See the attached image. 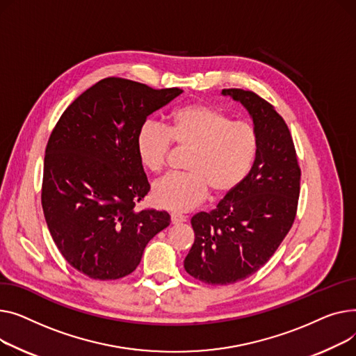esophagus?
Here are the masks:
<instances>
[{
	"label": "esophagus",
	"instance_id": "obj_1",
	"mask_svg": "<svg viewBox=\"0 0 356 356\" xmlns=\"http://www.w3.org/2000/svg\"><path fill=\"white\" fill-rule=\"evenodd\" d=\"M184 221H185V217H184V216L177 214V213L171 214V222H172V224H181V222H184Z\"/></svg>",
	"mask_w": 356,
	"mask_h": 356
}]
</instances>
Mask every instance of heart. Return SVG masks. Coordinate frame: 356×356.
Instances as JSON below:
<instances>
[{"mask_svg": "<svg viewBox=\"0 0 356 356\" xmlns=\"http://www.w3.org/2000/svg\"><path fill=\"white\" fill-rule=\"evenodd\" d=\"M174 143L191 151L185 174L166 175L154 184L152 198L165 210L186 213L202 204L208 194H233L253 168L259 134L252 123L233 120L225 112L202 103L178 109L171 127L145 122L136 136L139 159L154 174L163 171Z\"/></svg>", "mask_w": 356, "mask_h": 356, "instance_id": "b5f03b06", "label": "heart"}]
</instances>
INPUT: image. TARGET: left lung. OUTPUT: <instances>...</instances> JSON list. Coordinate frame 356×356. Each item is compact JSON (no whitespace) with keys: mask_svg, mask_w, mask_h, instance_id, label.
Returning <instances> with one entry per match:
<instances>
[{"mask_svg":"<svg viewBox=\"0 0 356 356\" xmlns=\"http://www.w3.org/2000/svg\"><path fill=\"white\" fill-rule=\"evenodd\" d=\"M244 104L259 134L253 168L216 210L191 218L194 244L184 260L188 275L207 284H233L254 275L293 225L300 166L293 139L273 104L252 90L222 89Z\"/></svg>","mask_w":356,"mask_h":356,"instance_id":"obj_1","label":"left lung"}]
</instances>
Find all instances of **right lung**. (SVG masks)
Segmentation results:
<instances>
[{"label":"right lung","mask_w":356,"mask_h":356,"mask_svg":"<svg viewBox=\"0 0 356 356\" xmlns=\"http://www.w3.org/2000/svg\"><path fill=\"white\" fill-rule=\"evenodd\" d=\"M182 93L106 77L63 112L49 138L41 205L67 263L95 280L131 275L166 211L135 210L149 193L136 149L146 118Z\"/></svg>","instance_id":"right-lung-1"}]
</instances>
